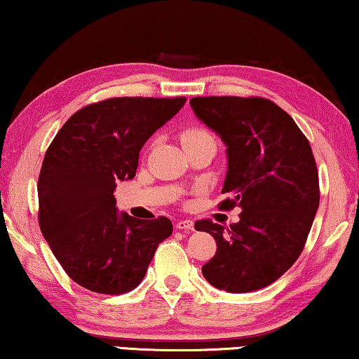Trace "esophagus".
I'll return each instance as SVG.
<instances>
[{
  "label": "esophagus",
  "mask_w": 359,
  "mask_h": 359,
  "mask_svg": "<svg viewBox=\"0 0 359 359\" xmlns=\"http://www.w3.org/2000/svg\"><path fill=\"white\" fill-rule=\"evenodd\" d=\"M175 227H177L179 231H194L195 222L191 221V219H182V221L175 224Z\"/></svg>",
  "instance_id": "esophagus-1"
}]
</instances>
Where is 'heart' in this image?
<instances>
[{
	"instance_id": "heart-1",
	"label": "heart",
	"mask_w": 359,
	"mask_h": 359,
	"mask_svg": "<svg viewBox=\"0 0 359 359\" xmlns=\"http://www.w3.org/2000/svg\"><path fill=\"white\" fill-rule=\"evenodd\" d=\"M206 140H214L212 135L206 130V128L191 127V128H187V130H184V133H182V143H184L185 148L196 145V143L206 142Z\"/></svg>"
}]
</instances>
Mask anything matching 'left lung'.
<instances>
[{
  "label": "left lung",
  "instance_id": "1",
  "mask_svg": "<svg viewBox=\"0 0 359 359\" xmlns=\"http://www.w3.org/2000/svg\"><path fill=\"white\" fill-rule=\"evenodd\" d=\"M198 119L227 147L221 208H242L240 221L224 227L195 222L211 233L216 255L201 267L219 290L245 293L276 282L302 255L319 208V175L308 138L295 121L259 96H196Z\"/></svg>",
  "mask_w": 359,
  "mask_h": 359
}]
</instances>
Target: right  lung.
<instances>
[{"label":"right lung","mask_w":359,"mask_h":359,"mask_svg":"<svg viewBox=\"0 0 359 359\" xmlns=\"http://www.w3.org/2000/svg\"><path fill=\"white\" fill-rule=\"evenodd\" d=\"M187 98H109L69 117L46 149L39 177V224L74 282L103 295L143 280L158 245L172 233L168 217L117 212L119 180L135 177L140 149Z\"/></svg>","instance_id":"obj_1"}]
</instances>
